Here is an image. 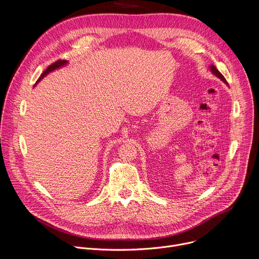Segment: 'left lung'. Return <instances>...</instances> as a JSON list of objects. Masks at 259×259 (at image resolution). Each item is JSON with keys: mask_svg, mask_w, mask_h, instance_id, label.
I'll list each match as a JSON object with an SVG mask.
<instances>
[{"mask_svg": "<svg viewBox=\"0 0 259 259\" xmlns=\"http://www.w3.org/2000/svg\"><path fill=\"white\" fill-rule=\"evenodd\" d=\"M210 69H211V71L214 73V75H215L217 78H219L221 81L225 82V83L228 85V82H227L226 78H225L223 75H221V72H219V70H217V68H216L214 65H210Z\"/></svg>", "mask_w": 259, "mask_h": 259, "instance_id": "obj_1", "label": "left lung"}]
</instances>
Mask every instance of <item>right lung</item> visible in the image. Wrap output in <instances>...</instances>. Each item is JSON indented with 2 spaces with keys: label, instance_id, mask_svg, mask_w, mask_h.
<instances>
[{
  "label": "right lung",
  "instance_id": "add662e5",
  "mask_svg": "<svg viewBox=\"0 0 259 259\" xmlns=\"http://www.w3.org/2000/svg\"><path fill=\"white\" fill-rule=\"evenodd\" d=\"M67 63V61L66 60H57V61H55L54 63H52L51 65H49L47 68H46V70L42 73L41 75V77L39 78V80L36 81V83H38L39 81H41L45 76H47L49 72H51V71H53V70H55L56 68H59V67H61V66H63V65H65Z\"/></svg>",
  "mask_w": 259,
  "mask_h": 259
}]
</instances>
